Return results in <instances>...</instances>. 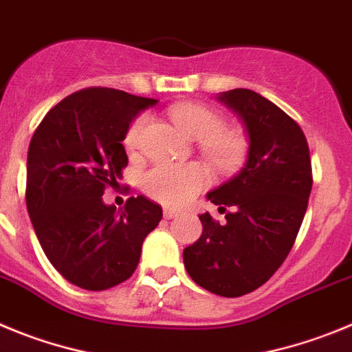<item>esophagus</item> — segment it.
<instances>
[{
  "label": "esophagus",
  "mask_w": 352,
  "mask_h": 352,
  "mask_svg": "<svg viewBox=\"0 0 352 352\" xmlns=\"http://www.w3.org/2000/svg\"><path fill=\"white\" fill-rule=\"evenodd\" d=\"M177 215H179V210L175 208H164V219H173Z\"/></svg>",
  "instance_id": "34e87169"
}]
</instances>
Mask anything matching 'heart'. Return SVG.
I'll return each instance as SVG.
<instances>
[{
    "mask_svg": "<svg viewBox=\"0 0 352 352\" xmlns=\"http://www.w3.org/2000/svg\"><path fill=\"white\" fill-rule=\"evenodd\" d=\"M172 119L189 138L199 144V151L214 166L231 168L242 157L243 144L239 133L223 129V119L214 110L195 103H182L172 109ZM148 116L137 117L126 131L124 145L128 151H137L142 145ZM208 177L199 164L161 163L144 175V189L151 198L164 205L188 204L204 188Z\"/></svg>",
    "mask_w": 352,
    "mask_h": 352,
    "instance_id": "obj_1",
    "label": "heart"
}]
</instances>
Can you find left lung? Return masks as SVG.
<instances>
[{
    "mask_svg": "<svg viewBox=\"0 0 352 352\" xmlns=\"http://www.w3.org/2000/svg\"><path fill=\"white\" fill-rule=\"evenodd\" d=\"M215 100L245 129L247 160L236 175L207 192L231 207L226 223L199 215L201 236L184 249V267L198 286L226 298L267 283L289 254L312 189L309 145L302 128L275 103L251 89L224 91Z\"/></svg>",
    "mask_w": 352,
    "mask_h": 352,
    "instance_id": "8db88e82",
    "label": "left lung"
}]
</instances>
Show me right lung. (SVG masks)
Masks as SVG:
<instances>
[{
    "mask_svg": "<svg viewBox=\"0 0 352 352\" xmlns=\"http://www.w3.org/2000/svg\"><path fill=\"white\" fill-rule=\"evenodd\" d=\"M151 98L84 89L49 110L28 151L26 205L52 267L82 289L101 291L137 270L142 243L163 210L145 196L124 208L103 201L128 164L122 140Z\"/></svg>",
    "mask_w": 352,
    "mask_h": 352,
    "instance_id": "obj_1",
    "label": "right lung"
}]
</instances>
